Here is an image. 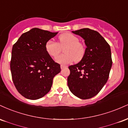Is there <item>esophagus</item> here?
<instances>
[{"label": "esophagus", "instance_id": "esophagus-1", "mask_svg": "<svg viewBox=\"0 0 128 128\" xmlns=\"http://www.w3.org/2000/svg\"><path fill=\"white\" fill-rule=\"evenodd\" d=\"M60 67H61V69H63L64 68H66V67H67V66H64V65H61V66H60Z\"/></svg>", "mask_w": 128, "mask_h": 128}]
</instances>
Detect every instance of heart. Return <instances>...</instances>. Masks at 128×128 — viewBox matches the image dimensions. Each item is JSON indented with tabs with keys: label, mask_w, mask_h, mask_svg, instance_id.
I'll use <instances>...</instances> for the list:
<instances>
[{
	"label": "heart",
	"mask_w": 128,
	"mask_h": 128,
	"mask_svg": "<svg viewBox=\"0 0 128 128\" xmlns=\"http://www.w3.org/2000/svg\"><path fill=\"white\" fill-rule=\"evenodd\" d=\"M64 54L56 58V61L62 64H67L74 60L78 61L82 58L85 54L84 45L79 42V38L71 33H65L60 35L58 42L49 40L46 43V50L50 56H56L64 48Z\"/></svg>",
	"instance_id": "1"
}]
</instances>
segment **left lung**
I'll return each mask as SVG.
<instances>
[{
  "instance_id": "obj_1",
  "label": "left lung",
  "mask_w": 128,
  "mask_h": 128,
  "mask_svg": "<svg viewBox=\"0 0 128 128\" xmlns=\"http://www.w3.org/2000/svg\"><path fill=\"white\" fill-rule=\"evenodd\" d=\"M72 32L83 38L86 48L81 61L68 67L67 84L74 96L90 99L99 93L108 80L112 63L111 49L96 30L84 28Z\"/></svg>"
}]
</instances>
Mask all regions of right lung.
<instances>
[{
    "mask_svg": "<svg viewBox=\"0 0 128 128\" xmlns=\"http://www.w3.org/2000/svg\"><path fill=\"white\" fill-rule=\"evenodd\" d=\"M58 32L33 28L13 45L10 62L13 83L25 98L36 100L49 92L54 76L61 72L46 50V43Z\"/></svg>",
    "mask_w": 128,
    "mask_h": 128,
    "instance_id": "obj_1",
    "label": "right lung"
}]
</instances>
